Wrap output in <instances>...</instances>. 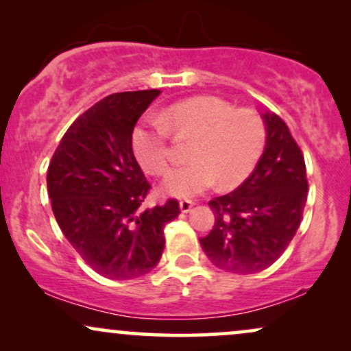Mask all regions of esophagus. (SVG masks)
Masks as SVG:
<instances>
[{
	"label": "esophagus",
	"mask_w": 351,
	"mask_h": 351,
	"mask_svg": "<svg viewBox=\"0 0 351 351\" xmlns=\"http://www.w3.org/2000/svg\"><path fill=\"white\" fill-rule=\"evenodd\" d=\"M193 201H189V199H183V201H180V209H181V213H189L191 211V208H193Z\"/></svg>",
	"instance_id": "esophagus-1"
}]
</instances>
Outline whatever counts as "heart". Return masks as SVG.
Segmentation results:
<instances>
[{
	"label": "heart",
	"mask_w": 351,
	"mask_h": 351,
	"mask_svg": "<svg viewBox=\"0 0 351 351\" xmlns=\"http://www.w3.org/2000/svg\"><path fill=\"white\" fill-rule=\"evenodd\" d=\"M170 132L193 135L191 162L175 168L162 184L165 195L191 198L213 184L229 189L249 178L263 156L267 128L252 108H236L211 95H199L173 104L162 122L140 125L132 135L134 153L147 173L162 176L170 170Z\"/></svg>",
	"instance_id": "1"
}]
</instances>
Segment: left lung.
I'll return each mask as SVG.
<instances>
[{
  "label": "left lung",
  "mask_w": 351,
  "mask_h": 351,
  "mask_svg": "<svg viewBox=\"0 0 351 351\" xmlns=\"http://www.w3.org/2000/svg\"><path fill=\"white\" fill-rule=\"evenodd\" d=\"M267 140L259 163L241 186L213 198L215 226L199 243L208 259L232 274H256L284 254L295 236L308 195L302 150L284 120L263 115Z\"/></svg>",
  "instance_id": "1"
}]
</instances>
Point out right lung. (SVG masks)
<instances>
[{"label":"right lung","instance_id":"1","mask_svg":"<svg viewBox=\"0 0 351 351\" xmlns=\"http://www.w3.org/2000/svg\"><path fill=\"white\" fill-rule=\"evenodd\" d=\"M158 88L99 100L67 128L47 168V193L60 231L88 267L112 280L155 269L163 228L180 204L143 209L152 184L136 163L132 134Z\"/></svg>","mask_w":351,"mask_h":351}]
</instances>
